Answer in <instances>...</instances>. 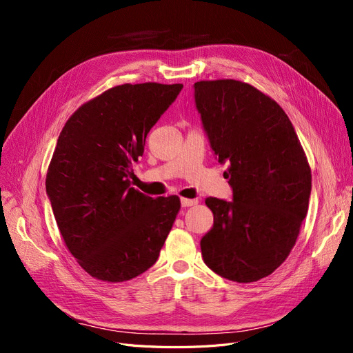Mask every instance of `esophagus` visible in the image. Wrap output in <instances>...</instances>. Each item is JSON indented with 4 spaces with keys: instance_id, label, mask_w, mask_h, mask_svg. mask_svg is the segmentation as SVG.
Returning a JSON list of instances; mask_svg holds the SVG:
<instances>
[{
    "instance_id": "obj_1",
    "label": "esophagus",
    "mask_w": 353,
    "mask_h": 353,
    "mask_svg": "<svg viewBox=\"0 0 353 353\" xmlns=\"http://www.w3.org/2000/svg\"><path fill=\"white\" fill-rule=\"evenodd\" d=\"M197 199H193V200H190V199H181V206L183 208H191V206H194V205H197Z\"/></svg>"
}]
</instances>
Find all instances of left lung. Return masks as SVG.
<instances>
[{
    "label": "left lung",
    "mask_w": 353,
    "mask_h": 353,
    "mask_svg": "<svg viewBox=\"0 0 353 353\" xmlns=\"http://www.w3.org/2000/svg\"><path fill=\"white\" fill-rule=\"evenodd\" d=\"M194 103L232 200L208 197L213 227L203 261L223 279L253 283L285 261L306 216L312 176L284 110L234 79L194 83Z\"/></svg>",
    "instance_id": "1"
}]
</instances>
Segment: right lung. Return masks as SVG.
I'll return each mask as SVG.
<instances>
[{
  "instance_id": "obj_1",
  "label": "right lung",
  "mask_w": 353,
  "mask_h": 353,
  "mask_svg": "<svg viewBox=\"0 0 353 353\" xmlns=\"http://www.w3.org/2000/svg\"><path fill=\"white\" fill-rule=\"evenodd\" d=\"M183 83H125L74 112L63 128L46 190L69 252L91 276L135 279L153 266L181 208L131 187L145 138Z\"/></svg>"
}]
</instances>
